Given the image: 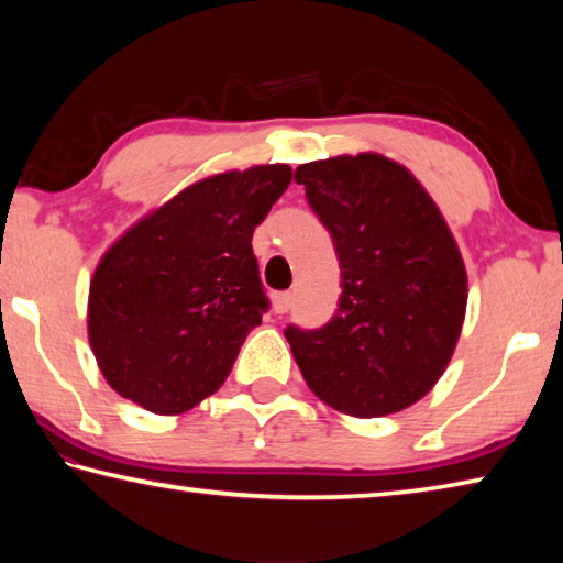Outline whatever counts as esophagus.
Listing matches in <instances>:
<instances>
[{"label": "esophagus", "instance_id": "1", "mask_svg": "<svg viewBox=\"0 0 563 563\" xmlns=\"http://www.w3.org/2000/svg\"><path fill=\"white\" fill-rule=\"evenodd\" d=\"M290 308H292V292L273 295V312H275V316H283V312H288Z\"/></svg>", "mask_w": 563, "mask_h": 563}]
</instances>
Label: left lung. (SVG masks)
Segmentation results:
<instances>
[{"label": "left lung", "instance_id": "1", "mask_svg": "<svg viewBox=\"0 0 563 563\" xmlns=\"http://www.w3.org/2000/svg\"><path fill=\"white\" fill-rule=\"evenodd\" d=\"M295 184L335 243L340 308L325 328H288L305 383L342 415L412 407L454 355L466 312V268L424 186L383 154L295 168Z\"/></svg>", "mask_w": 563, "mask_h": 563}]
</instances>
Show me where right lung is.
<instances>
[{
    "instance_id": "add662e5",
    "label": "right lung",
    "mask_w": 563,
    "mask_h": 563,
    "mask_svg": "<svg viewBox=\"0 0 563 563\" xmlns=\"http://www.w3.org/2000/svg\"><path fill=\"white\" fill-rule=\"evenodd\" d=\"M290 178L288 164L201 178L109 245L91 275L87 330L111 389L180 415L225 383L268 308L253 231Z\"/></svg>"
}]
</instances>
